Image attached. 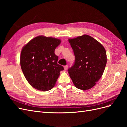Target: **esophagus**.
I'll list each match as a JSON object with an SVG mask.
<instances>
[{
	"mask_svg": "<svg viewBox=\"0 0 127 127\" xmlns=\"http://www.w3.org/2000/svg\"><path fill=\"white\" fill-rule=\"evenodd\" d=\"M67 69H68V66H67V65H66V66H64V69L65 70H67Z\"/></svg>",
	"mask_w": 127,
	"mask_h": 127,
	"instance_id": "1",
	"label": "esophagus"
}]
</instances>
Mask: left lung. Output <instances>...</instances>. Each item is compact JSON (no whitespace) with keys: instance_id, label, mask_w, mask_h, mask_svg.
Returning <instances> with one entry per match:
<instances>
[{"instance_id":"8db88e82","label":"left lung","mask_w":127,"mask_h":127,"mask_svg":"<svg viewBox=\"0 0 127 127\" xmlns=\"http://www.w3.org/2000/svg\"><path fill=\"white\" fill-rule=\"evenodd\" d=\"M68 41L75 57L74 65L68 70L70 77L78 89L90 90L104 71L107 62L105 49L99 42L86 34Z\"/></svg>"}]
</instances>
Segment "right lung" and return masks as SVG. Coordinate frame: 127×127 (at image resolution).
Wrapping results in <instances>:
<instances>
[{
  "instance_id": "1",
  "label": "right lung",
  "mask_w": 127,
  "mask_h": 127,
  "mask_svg": "<svg viewBox=\"0 0 127 127\" xmlns=\"http://www.w3.org/2000/svg\"><path fill=\"white\" fill-rule=\"evenodd\" d=\"M61 40L52 37L38 36L22 48L20 64L25 78L33 87L48 91L55 86L64 67L58 64L56 48Z\"/></svg>"
}]
</instances>
